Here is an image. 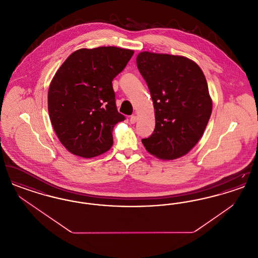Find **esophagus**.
<instances>
[{"mask_svg": "<svg viewBox=\"0 0 258 258\" xmlns=\"http://www.w3.org/2000/svg\"><path fill=\"white\" fill-rule=\"evenodd\" d=\"M136 121H137V117H136L135 115H133V116L131 117V119H130V122H131V123H136Z\"/></svg>", "mask_w": 258, "mask_h": 258, "instance_id": "1", "label": "esophagus"}]
</instances>
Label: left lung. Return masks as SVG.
<instances>
[{"instance_id":"obj_1","label":"left lung","mask_w":258,"mask_h":258,"mask_svg":"<svg viewBox=\"0 0 258 258\" xmlns=\"http://www.w3.org/2000/svg\"><path fill=\"white\" fill-rule=\"evenodd\" d=\"M136 63L150 90L156 118L154 133L142 143L160 160L181 158L200 140L212 113L205 75L184 56L144 51Z\"/></svg>"}]
</instances>
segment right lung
<instances>
[{"label": "right lung", "instance_id": "add662e5", "mask_svg": "<svg viewBox=\"0 0 258 258\" xmlns=\"http://www.w3.org/2000/svg\"><path fill=\"white\" fill-rule=\"evenodd\" d=\"M134 53L115 46L76 50L54 75L48 90L50 121L70 153L91 159L113 145V127L124 116L117 110L112 80Z\"/></svg>", "mask_w": 258, "mask_h": 258}]
</instances>
